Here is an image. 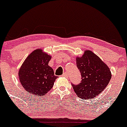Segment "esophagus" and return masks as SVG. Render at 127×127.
Listing matches in <instances>:
<instances>
[{"label":"esophagus","instance_id":"obj_1","mask_svg":"<svg viewBox=\"0 0 127 127\" xmlns=\"http://www.w3.org/2000/svg\"><path fill=\"white\" fill-rule=\"evenodd\" d=\"M63 76H64V77H67V73L66 72H65L63 73Z\"/></svg>","mask_w":127,"mask_h":127}]
</instances>
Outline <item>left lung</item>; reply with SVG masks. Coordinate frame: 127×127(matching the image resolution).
<instances>
[{
	"label": "left lung",
	"mask_w": 127,
	"mask_h": 127,
	"mask_svg": "<svg viewBox=\"0 0 127 127\" xmlns=\"http://www.w3.org/2000/svg\"><path fill=\"white\" fill-rule=\"evenodd\" d=\"M76 64L81 74V82L72 84L78 97L92 99L104 90L109 82L111 72L107 65L92 51H85L84 55L76 59Z\"/></svg>",
	"instance_id": "1"
}]
</instances>
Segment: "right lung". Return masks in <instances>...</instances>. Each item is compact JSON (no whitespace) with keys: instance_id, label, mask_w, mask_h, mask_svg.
Instances as JSON below:
<instances>
[{"instance_id":"add662e5","label":"right lung","mask_w":127,"mask_h":127,"mask_svg":"<svg viewBox=\"0 0 127 127\" xmlns=\"http://www.w3.org/2000/svg\"><path fill=\"white\" fill-rule=\"evenodd\" d=\"M51 56L37 49L26 59L19 71V79L26 92L35 95H45L53 86L57 76L48 66Z\"/></svg>"}]
</instances>
